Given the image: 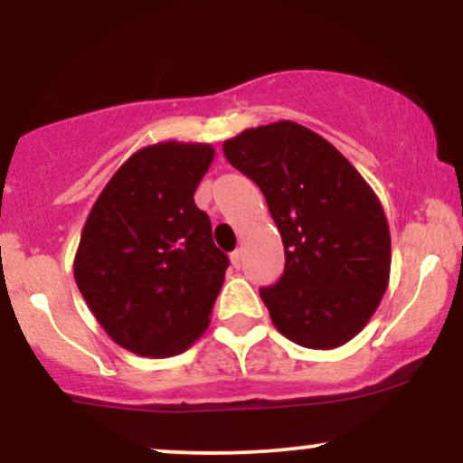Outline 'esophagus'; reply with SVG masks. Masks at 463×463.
I'll return each instance as SVG.
<instances>
[{
    "instance_id": "esophagus-1",
    "label": "esophagus",
    "mask_w": 463,
    "mask_h": 463,
    "mask_svg": "<svg viewBox=\"0 0 463 463\" xmlns=\"http://www.w3.org/2000/svg\"><path fill=\"white\" fill-rule=\"evenodd\" d=\"M231 263L232 268H241V250H235V252H231Z\"/></svg>"
}]
</instances>
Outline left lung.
Returning a JSON list of instances; mask_svg holds the SVG:
<instances>
[{
  "instance_id": "8db88e82",
  "label": "left lung",
  "mask_w": 463,
  "mask_h": 463,
  "mask_svg": "<svg viewBox=\"0 0 463 463\" xmlns=\"http://www.w3.org/2000/svg\"><path fill=\"white\" fill-rule=\"evenodd\" d=\"M224 156L263 191L285 272L261 287L274 326L305 348L350 342L376 311L392 263L383 206L324 137L276 121L224 141Z\"/></svg>"
}]
</instances>
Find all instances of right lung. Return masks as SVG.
<instances>
[{
    "label": "right lung",
    "instance_id": "right-lung-1",
    "mask_svg": "<svg viewBox=\"0 0 463 463\" xmlns=\"http://www.w3.org/2000/svg\"><path fill=\"white\" fill-rule=\"evenodd\" d=\"M209 143L135 152L95 200L73 261L76 285L113 342L174 357L209 326L228 257L194 202L213 163Z\"/></svg>",
    "mask_w": 463,
    "mask_h": 463
}]
</instances>
